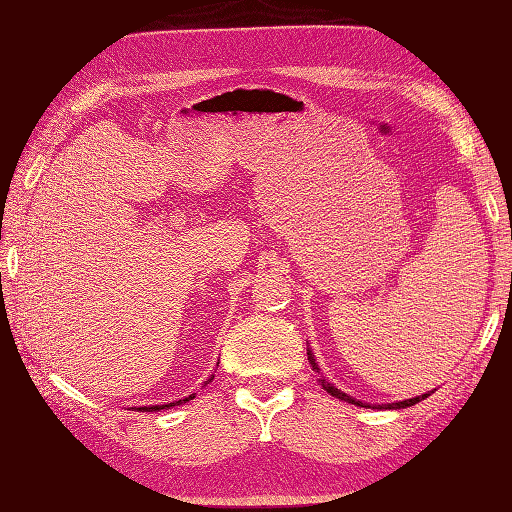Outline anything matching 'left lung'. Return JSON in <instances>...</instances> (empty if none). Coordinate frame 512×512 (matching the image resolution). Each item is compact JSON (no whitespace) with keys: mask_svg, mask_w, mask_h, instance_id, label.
<instances>
[{"mask_svg":"<svg viewBox=\"0 0 512 512\" xmlns=\"http://www.w3.org/2000/svg\"><path fill=\"white\" fill-rule=\"evenodd\" d=\"M308 359H310V364H313V370H319L317 368V364H315V355L313 353H310V350H308ZM319 382H322V386L328 390V393L330 395H333V397H337V399H344V402H348V404H357V406H364L362 402H355V399L353 397H348L346 393H342V390H339V388H335L333 384H328L326 382V379H319ZM428 395V393H426ZM426 395H422V397H413V399H406V402H397V404H388V408H406V406H413V404H417L419 402V399H424Z\"/></svg>","mask_w":512,"mask_h":512,"instance_id":"8db88e82","label":"left lung"}]
</instances>
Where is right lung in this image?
<instances>
[{"instance_id":"right-lung-1","label":"right lung","mask_w":512,"mask_h":512,"mask_svg":"<svg viewBox=\"0 0 512 512\" xmlns=\"http://www.w3.org/2000/svg\"><path fill=\"white\" fill-rule=\"evenodd\" d=\"M210 379H213V377H210ZM195 395H188L186 399H179V402L177 404H184V402H188V399H193ZM170 406H175V404H166V406H144V408H139V410H142V413H146V410H148V413H150V410H162V408H170Z\"/></svg>"}]
</instances>
